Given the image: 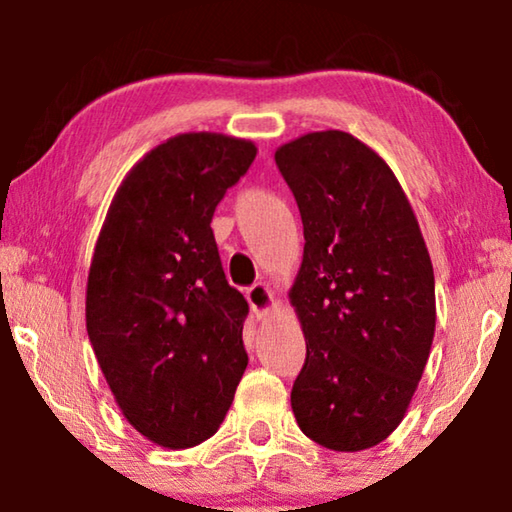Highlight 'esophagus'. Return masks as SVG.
<instances>
[{
  "label": "esophagus",
  "mask_w": 512,
  "mask_h": 512,
  "mask_svg": "<svg viewBox=\"0 0 512 512\" xmlns=\"http://www.w3.org/2000/svg\"><path fill=\"white\" fill-rule=\"evenodd\" d=\"M246 298L250 302V309L255 311L257 318H266L273 311V307L277 305L275 293L268 289L266 284H262V282L253 284V287L246 291Z\"/></svg>",
  "instance_id": "34e87169"
}]
</instances>
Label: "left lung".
Masks as SVG:
<instances>
[{
  "label": "left lung",
  "instance_id": "8db88e82",
  "mask_svg": "<svg viewBox=\"0 0 512 512\" xmlns=\"http://www.w3.org/2000/svg\"><path fill=\"white\" fill-rule=\"evenodd\" d=\"M305 255L291 287L307 341L291 409L314 443L361 452L402 422L436 329L429 250L391 167L343 131L275 151Z\"/></svg>",
  "mask_w": 512,
  "mask_h": 512
}]
</instances>
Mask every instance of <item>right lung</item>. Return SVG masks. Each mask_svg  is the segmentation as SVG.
Here are the masks:
<instances>
[{
  "label": "right lung",
  "instance_id": "obj_1",
  "mask_svg": "<svg viewBox=\"0 0 512 512\" xmlns=\"http://www.w3.org/2000/svg\"><path fill=\"white\" fill-rule=\"evenodd\" d=\"M257 155L253 142L183 133L128 171L94 248L85 323L124 418L169 449L201 445L248 366V302L210 228Z\"/></svg>",
  "mask_w": 512,
  "mask_h": 512
}]
</instances>
